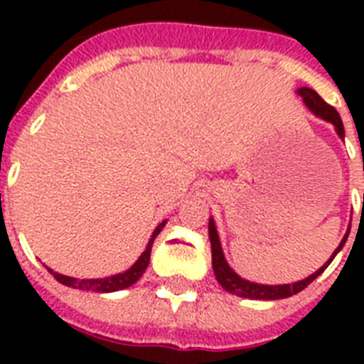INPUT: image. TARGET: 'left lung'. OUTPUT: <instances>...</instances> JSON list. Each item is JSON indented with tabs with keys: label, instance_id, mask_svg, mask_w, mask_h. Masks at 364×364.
Returning a JSON list of instances; mask_svg holds the SVG:
<instances>
[{
	"label": "left lung",
	"instance_id": "1",
	"mask_svg": "<svg viewBox=\"0 0 364 364\" xmlns=\"http://www.w3.org/2000/svg\"><path fill=\"white\" fill-rule=\"evenodd\" d=\"M296 92L302 96V102H304L306 107H308L314 115L323 119V121L331 122V124L334 126L336 134L340 136V139H344V124H342V119H340L338 111L334 109L333 105H328L327 102H325V100L316 92V90H311V88L308 87L299 88ZM350 228H348V232H346V236L342 238L338 247L334 249L333 257H331V259H328L327 262L319 268V270L314 272L311 276L304 277V279H300V282H294V283H283V285H262V283H255V282H249V279H243V277H240L238 274L230 268V264H228L227 259H225V253H223L221 242H219V234H217V228H215V221L210 219V227H208V230H210L211 264H213V274H215L219 285H221L227 293L242 296V299H253V300L287 299V296H293V294L300 293V291L308 287L316 277L321 276L323 272H325V268L333 262L336 253H338L340 249L346 245V240H348Z\"/></svg>",
	"mask_w": 364,
	"mask_h": 364
}]
</instances>
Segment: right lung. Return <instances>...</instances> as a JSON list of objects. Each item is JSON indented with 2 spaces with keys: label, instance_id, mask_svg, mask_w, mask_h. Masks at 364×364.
I'll use <instances>...</instances> for the list:
<instances>
[{
  "label": "right lung",
  "instance_id": "obj_1",
  "mask_svg": "<svg viewBox=\"0 0 364 364\" xmlns=\"http://www.w3.org/2000/svg\"><path fill=\"white\" fill-rule=\"evenodd\" d=\"M166 221H162L159 227L154 228L153 236L149 240L147 247L139 255V259L134 262V264L128 268L126 272L122 274H115V276H109V277H98V279H77V277H70V276H64V274H58V272H53L48 268V272L56 277V282H60L62 285H68V287H73V289H81V291H94V293H115V291H122V289L130 287L134 283L143 276V272L147 270L149 266V260H151V247H153V242L154 238L159 236L160 230L164 228Z\"/></svg>",
  "mask_w": 364,
  "mask_h": 364
}]
</instances>
